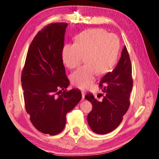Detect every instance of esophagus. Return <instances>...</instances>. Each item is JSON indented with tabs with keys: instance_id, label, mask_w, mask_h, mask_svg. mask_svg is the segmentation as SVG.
<instances>
[{
	"instance_id": "esophagus-1",
	"label": "esophagus",
	"mask_w": 159,
	"mask_h": 159,
	"mask_svg": "<svg viewBox=\"0 0 159 159\" xmlns=\"http://www.w3.org/2000/svg\"><path fill=\"white\" fill-rule=\"evenodd\" d=\"M85 91L84 90H81V93H82V99L84 100V98H85Z\"/></svg>"
}]
</instances>
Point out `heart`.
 <instances>
[{
    "instance_id": "1",
    "label": "heart",
    "mask_w": 159,
    "mask_h": 159,
    "mask_svg": "<svg viewBox=\"0 0 159 159\" xmlns=\"http://www.w3.org/2000/svg\"><path fill=\"white\" fill-rule=\"evenodd\" d=\"M119 48L117 37L100 28L85 30L76 37L75 43L65 44L62 49V59L67 67H78L85 57L86 64L71 75L73 84L86 88L95 79L98 74L107 73L114 66Z\"/></svg>"
}]
</instances>
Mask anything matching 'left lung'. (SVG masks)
I'll return each mask as SVG.
<instances>
[{
    "label": "left lung",
    "instance_id": "8db88e82",
    "mask_svg": "<svg viewBox=\"0 0 159 159\" xmlns=\"http://www.w3.org/2000/svg\"><path fill=\"white\" fill-rule=\"evenodd\" d=\"M99 86L105 93L102 101L95 100L91 93L85 96L93 105L87 120L93 132L105 134L119 126L130 105L133 79L127 47L122 49L120 61L115 69L102 78Z\"/></svg>",
    "mask_w": 159,
    "mask_h": 159
}]
</instances>
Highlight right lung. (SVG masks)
I'll list each match as a JSON object with an SVG mask.
<instances>
[{
	"mask_svg": "<svg viewBox=\"0 0 159 159\" xmlns=\"http://www.w3.org/2000/svg\"><path fill=\"white\" fill-rule=\"evenodd\" d=\"M66 27V22H54L37 32L30 45L21 75L30 121L37 130L49 135L64 129L66 114L82 96L79 89L66 90L70 82L62 59Z\"/></svg>",
	"mask_w": 159,
	"mask_h": 159,
	"instance_id": "1",
	"label": "right lung"
}]
</instances>
